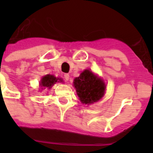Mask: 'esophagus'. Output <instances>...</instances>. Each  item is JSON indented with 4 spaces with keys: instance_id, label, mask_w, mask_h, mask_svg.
Returning <instances> with one entry per match:
<instances>
[{
    "instance_id": "obj_1",
    "label": "esophagus",
    "mask_w": 153,
    "mask_h": 153,
    "mask_svg": "<svg viewBox=\"0 0 153 153\" xmlns=\"http://www.w3.org/2000/svg\"><path fill=\"white\" fill-rule=\"evenodd\" d=\"M64 80L65 81H68L69 79H70V75H69L68 74H64Z\"/></svg>"
}]
</instances>
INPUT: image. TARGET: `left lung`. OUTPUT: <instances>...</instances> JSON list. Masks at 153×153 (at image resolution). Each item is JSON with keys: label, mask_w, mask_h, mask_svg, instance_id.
<instances>
[{"label": "left lung", "mask_w": 153, "mask_h": 153, "mask_svg": "<svg viewBox=\"0 0 153 153\" xmlns=\"http://www.w3.org/2000/svg\"><path fill=\"white\" fill-rule=\"evenodd\" d=\"M74 84L80 101L87 105L100 100L106 90L102 79L89 70H85L79 77H76Z\"/></svg>", "instance_id": "8db88e82"}]
</instances>
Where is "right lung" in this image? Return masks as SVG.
I'll return each mask as SVG.
<instances>
[{"mask_svg": "<svg viewBox=\"0 0 153 153\" xmlns=\"http://www.w3.org/2000/svg\"><path fill=\"white\" fill-rule=\"evenodd\" d=\"M58 80L62 81L61 79L56 78L54 76L48 74V75L44 76V77L42 78L41 81H40V86L41 87H47L48 89H51L52 87V86H53V84L56 83Z\"/></svg>", "mask_w": 153, "mask_h": 153, "instance_id": "add662e5", "label": "right lung"}]
</instances>
